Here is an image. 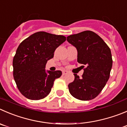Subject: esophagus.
<instances>
[{
	"label": "esophagus",
	"mask_w": 127,
	"mask_h": 127,
	"mask_svg": "<svg viewBox=\"0 0 127 127\" xmlns=\"http://www.w3.org/2000/svg\"><path fill=\"white\" fill-rule=\"evenodd\" d=\"M67 73H68V71H67V70H63L62 71V74L63 75H65V74H67Z\"/></svg>",
	"instance_id": "34e87169"
}]
</instances>
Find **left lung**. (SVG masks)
Listing matches in <instances>:
<instances>
[{
  "label": "left lung",
  "instance_id": "left-lung-1",
  "mask_svg": "<svg viewBox=\"0 0 127 127\" xmlns=\"http://www.w3.org/2000/svg\"><path fill=\"white\" fill-rule=\"evenodd\" d=\"M67 40L77 49V62L86 66L82 78L74 73V80L68 86L70 93L80 100L95 98L110 77L113 62L110 49L100 36L90 31L68 36Z\"/></svg>",
  "mask_w": 127,
  "mask_h": 127
}]
</instances>
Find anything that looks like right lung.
<instances>
[{
    "instance_id": "obj_1",
    "label": "right lung",
    "mask_w": 127,
    "mask_h": 127,
    "mask_svg": "<svg viewBox=\"0 0 127 127\" xmlns=\"http://www.w3.org/2000/svg\"><path fill=\"white\" fill-rule=\"evenodd\" d=\"M66 40L63 35L38 32L20 43L13 59V75L18 89L26 98L37 100L50 94L60 70L45 71L55 49Z\"/></svg>"
}]
</instances>
